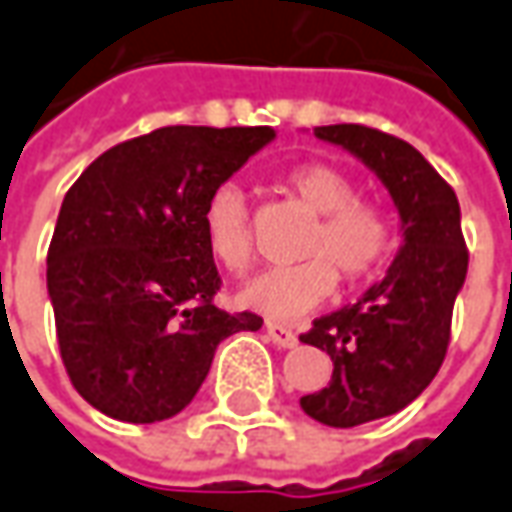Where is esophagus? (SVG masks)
Instances as JSON below:
<instances>
[{"label":"esophagus","mask_w":512,"mask_h":512,"mask_svg":"<svg viewBox=\"0 0 512 512\" xmlns=\"http://www.w3.org/2000/svg\"><path fill=\"white\" fill-rule=\"evenodd\" d=\"M267 335H270V341L281 349H293L298 346V335L290 327H284V324H276V321H267Z\"/></svg>","instance_id":"34e87169"}]
</instances>
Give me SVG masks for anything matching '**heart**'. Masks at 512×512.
Instances as JSON below:
<instances>
[{
	"label": "heart",
	"mask_w": 512,
	"mask_h": 512,
	"mask_svg": "<svg viewBox=\"0 0 512 512\" xmlns=\"http://www.w3.org/2000/svg\"><path fill=\"white\" fill-rule=\"evenodd\" d=\"M287 191L312 214L315 228L304 242V262L270 267L236 293L248 310L293 321L324 304L338 276L346 281L372 279L394 248L392 216L375 202L358 200V188L341 168L327 163H301L284 174ZM202 236L208 253L231 273L248 270L253 259V231L245 191L236 183L216 185L202 205Z\"/></svg>",
	"instance_id": "b5f03b06"
}]
</instances>
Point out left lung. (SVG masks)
I'll return each mask as SVG.
<instances>
[{
	"label": "left lung",
	"instance_id": "obj_1",
	"mask_svg": "<svg viewBox=\"0 0 512 512\" xmlns=\"http://www.w3.org/2000/svg\"><path fill=\"white\" fill-rule=\"evenodd\" d=\"M315 137L375 171L403 236L383 279L301 335L332 358L329 386L301 397L304 414L352 428L397 414L440 372L454 301L468 276V250L454 188L411 143L360 123L318 126Z\"/></svg>",
	"mask_w": 512,
	"mask_h": 512
}]
</instances>
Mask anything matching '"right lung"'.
<instances>
[{
	"mask_svg": "<svg viewBox=\"0 0 512 512\" xmlns=\"http://www.w3.org/2000/svg\"><path fill=\"white\" fill-rule=\"evenodd\" d=\"M276 132L163 126L112 146L75 180L47 253V293L75 392L123 423L180 414L216 346L256 332L253 312L214 307L202 205Z\"/></svg>",
	"mask_w": 512,
	"mask_h": 512,
	"instance_id": "obj_1",
	"label": "right lung"
}]
</instances>
